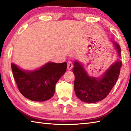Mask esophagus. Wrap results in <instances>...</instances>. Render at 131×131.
<instances>
[{"label": "esophagus", "mask_w": 131, "mask_h": 131, "mask_svg": "<svg viewBox=\"0 0 131 131\" xmlns=\"http://www.w3.org/2000/svg\"><path fill=\"white\" fill-rule=\"evenodd\" d=\"M73 63H72L71 61H68L67 62V69L68 70H70L71 69L73 68Z\"/></svg>", "instance_id": "esophagus-1"}]
</instances>
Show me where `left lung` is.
I'll list each match as a JSON object with an SVG mask.
<instances>
[{
  "label": "left lung",
  "instance_id": "left-lung-1",
  "mask_svg": "<svg viewBox=\"0 0 131 131\" xmlns=\"http://www.w3.org/2000/svg\"><path fill=\"white\" fill-rule=\"evenodd\" d=\"M119 57L121 56V47L114 43ZM73 72L75 78L74 90L77 97L83 102L95 103L106 97L117 81L122 68V62L116 61L105 72L101 78L88 75L83 66L78 61L74 64Z\"/></svg>",
  "mask_w": 131,
  "mask_h": 131
}]
</instances>
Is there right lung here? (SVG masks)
<instances>
[{
	"label": "right lung",
	"instance_id": "add662e5",
	"mask_svg": "<svg viewBox=\"0 0 131 131\" xmlns=\"http://www.w3.org/2000/svg\"><path fill=\"white\" fill-rule=\"evenodd\" d=\"M11 68L19 91L34 101H44L52 97L55 84L67 68L66 62H48L35 71L22 70L13 63Z\"/></svg>",
	"mask_w": 131,
	"mask_h": 131
}]
</instances>
